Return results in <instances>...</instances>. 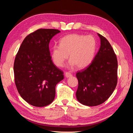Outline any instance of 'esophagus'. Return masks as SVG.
<instances>
[{
    "instance_id": "esophagus-1",
    "label": "esophagus",
    "mask_w": 133,
    "mask_h": 133,
    "mask_svg": "<svg viewBox=\"0 0 133 133\" xmlns=\"http://www.w3.org/2000/svg\"><path fill=\"white\" fill-rule=\"evenodd\" d=\"M64 74H65V77H66V78H69V77H70L72 76V74L69 72H66Z\"/></svg>"
}]
</instances>
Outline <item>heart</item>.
I'll list each match as a JSON object with an SVG mask.
<instances>
[{
    "instance_id": "obj_1",
    "label": "heart",
    "mask_w": 133,
    "mask_h": 133,
    "mask_svg": "<svg viewBox=\"0 0 133 133\" xmlns=\"http://www.w3.org/2000/svg\"><path fill=\"white\" fill-rule=\"evenodd\" d=\"M97 49V41L93 36L70 34L60 40V45H55L52 48L51 57L57 66H63L69 54L70 67L77 66L85 69L92 63Z\"/></svg>"
}]
</instances>
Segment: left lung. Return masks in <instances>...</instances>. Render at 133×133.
I'll return each instance as SVG.
<instances>
[{
    "instance_id": "left-lung-1",
    "label": "left lung",
    "mask_w": 133,
    "mask_h": 133,
    "mask_svg": "<svg viewBox=\"0 0 133 133\" xmlns=\"http://www.w3.org/2000/svg\"><path fill=\"white\" fill-rule=\"evenodd\" d=\"M100 47L89 66L76 74L78 101L87 106L101 104L110 97L118 82V61L109 41L98 33Z\"/></svg>"
}]
</instances>
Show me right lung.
<instances>
[{"mask_svg": "<svg viewBox=\"0 0 133 133\" xmlns=\"http://www.w3.org/2000/svg\"><path fill=\"white\" fill-rule=\"evenodd\" d=\"M61 31L40 29L25 38L14 63L15 84L18 93L30 105L45 107L52 102L57 84L63 72L53 63L49 43Z\"/></svg>", "mask_w": 133, "mask_h": 133, "instance_id": "add662e5", "label": "right lung"}]
</instances>
